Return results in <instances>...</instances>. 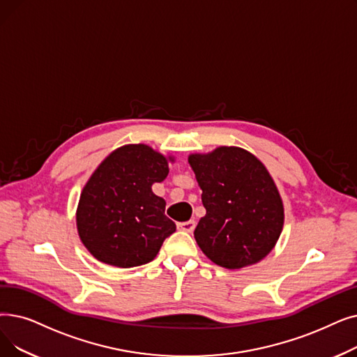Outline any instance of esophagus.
I'll use <instances>...</instances> for the list:
<instances>
[{
    "mask_svg": "<svg viewBox=\"0 0 357 357\" xmlns=\"http://www.w3.org/2000/svg\"><path fill=\"white\" fill-rule=\"evenodd\" d=\"M178 229H181L183 231H188V234H192L194 229H195V220H188V222L178 223Z\"/></svg>",
    "mask_w": 357,
    "mask_h": 357,
    "instance_id": "obj_1",
    "label": "esophagus"
}]
</instances>
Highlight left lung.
Segmentation results:
<instances>
[{"label":"left lung","instance_id":"left-lung-1","mask_svg":"<svg viewBox=\"0 0 357 357\" xmlns=\"http://www.w3.org/2000/svg\"><path fill=\"white\" fill-rule=\"evenodd\" d=\"M206 215L194 238L214 264L238 270L267 257L282 234L283 201L268 170L241 147L191 154Z\"/></svg>","mask_w":357,"mask_h":357}]
</instances>
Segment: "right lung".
<instances>
[{
    "label": "right lung",
    "mask_w": 357,
    "mask_h": 357,
    "mask_svg": "<svg viewBox=\"0 0 357 357\" xmlns=\"http://www.w3.org/2000/svg\"><path fill=\"white\" fill-rule=\"evenodd\" d=\"M163 154L146 144L116 149L93 172L77 207V230L87 251L114 267L147 264L176 225L166 201L151 191L169 174Z\"/></svg>",
    "instance_id": "1"
}]
</instances>
